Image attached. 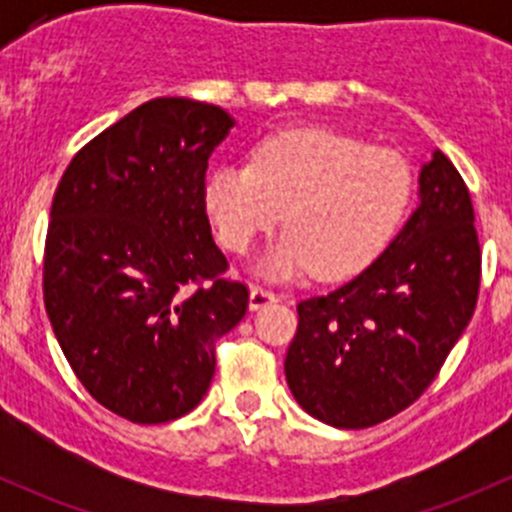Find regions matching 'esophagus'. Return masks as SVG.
I'll return each mask as SVG.
<instances>
[{
  "mask_svg": "<svg viewBox=\"0 0 512 512\" xmlns=\"http://www.w3.org/2000/svg\"><path fill=\"white\" fill-rule=\"evenodd\" d=\"M272 302H277V294L272 292V289H265L260 285L250 287V309L252 312H257V309L267 307V304H272Z\"/></svg>",
  "mask_w": 512,
  "mask_h": 512,
  "instance_id": "obj_1",
  "label": "esophagus"
}]
</instances>
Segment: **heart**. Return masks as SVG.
<instances>
[{
  "label": "heart",
  "mask_w": 512,
  "mask_h": 512,
  "mask_svg": "<svg viewBox=\"0 0 512 512\" xmlns=\"http://www.w3.org/2000/svg\"><path fill=\"white\" fill-rule=\"evenodd\" d=\"M411 168L391 148L332 128H289L262 138L252 165L223 163L205 180V210L230 252H247L280 223L260 272L322 280L359 272L394 237L411 200Z\"/></svg>",
  "instance_id": "1"
}]
</instances>
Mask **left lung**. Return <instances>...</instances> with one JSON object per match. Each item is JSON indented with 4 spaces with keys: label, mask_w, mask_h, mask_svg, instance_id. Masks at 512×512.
Returning a JSON list of instances; mask_svg holds the SVG:
<instances>
[{
    "label": "left lung",
    "mask_w": 512,
    "mask_h": 512,
    "mask_svg": "<svg viewBox=\"0 0 512 512\" xmlns=\"http://www.w3.org/2000/svg\"><path fill=\"white\" fill-rule=\"evenodd\" d=\"M466 183L441 151L418 173V205L364 272L297 304L285 376L309 416L369 428L428 389L473 317L480 245Z\"/></svg>",
    "instance_id": "left-lung-1"
}]
</instances>
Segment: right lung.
Instances as JSON below:
<instances>
[{
    "label": "right lung",
    "mask_w": 512,
    "mask_h": 512,
    "mask_svg": "<svg viewBox=\"0 0 512 512\" xmlns=\"http://www.w3.org/2000/svg\"><path fill=\"white\" fill-rule=\"evenodd\" d=\"M232 126L213 103L153 98L86 143L54 193L46 314L86 391L133 423L193 411L215 342L247 312L205 213L208 158Z\"/></svg>",
    "instance_id": "add662e5"
}]
</instances>
